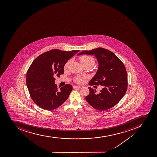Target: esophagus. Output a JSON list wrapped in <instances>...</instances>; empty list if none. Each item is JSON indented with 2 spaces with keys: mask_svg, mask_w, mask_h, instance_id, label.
<instances>
[{
  "mask_svg": "<svg viewBox=\"0 0 157 157\" xmlns=\"http://www.w3.org/2000/svg\"><path fill=\"white\" fill-rule=\"evenodd\" d=\"M73 87L74 89H77V88H78V89H79V88H80L81 87L80 86H76V85H74V86H73Z\"/></svg>",
  "mask_w": 157,
  "mask_h": 157,
  "instance_id": "1",
  "label": "esophagus"
}]
</instances>
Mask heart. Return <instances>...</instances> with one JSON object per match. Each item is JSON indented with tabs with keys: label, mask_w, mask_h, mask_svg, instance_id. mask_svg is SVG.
<instances>
[{
	"label": "heart",
	"mask_w": 157,
	"mask_h": 157,
	"mask_svg": "<svg viewBox=\"0 0 157 157\" xmlns=\"http://www.w3.org/2000/svg\"><path fill=\"white\" fill-rule=\"evenodd\" d=\"M79 60L80 61L82 65H88L90 66L91 67H92L95 63V60L93 57L89 55H86L81 56L80 57H79ZM70 62H71V60H68L67 62L64 65V69H67ZM85 79V77L78 76L75 77L74 80L77 83L80 84L83 83Z\"/></svg>",
	"instance_id": "b5f03b06"
}]
</instances>
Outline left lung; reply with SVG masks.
Here are the masks:
<instances>
[{
	"mask_svg": "<svg viewBox=\"0 0 157 157\" xmlns=\"http://www.w3.org/2000/svg\"><path fill=\"white\" fill-rule=\"evenodd\" d=\"M94 55L99 63L96 75L90 81V85H101L104 88L99 93L91 87L85 97L92 107L105 110L113 107L124 97L128 88V74L124 63L109 50L98 48L91 51H83L78 55Z\"/></svg>",
	"mask_w": 157,
	"mask_h": 157,
	"instance_id": "left-lung-1",
	"label": "left lung"
}]
</instances>
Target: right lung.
I'll return each mask as SVG.
<instances>
[{
    "label": "right lung",
    "mask_w": 157,
    "mask_h": 157,
    "mask_svg": "<svg viewBox=\"0 0 157 157\" xmlns=\"http://www.w3.org/2000/svg\"><path fill=\"white\" fill-rule=\"evenodd\" d=\"M79 51L53 49L33 60L26 73V83L31 98L38 106L52 110L67 100L72 86L67 84L59 91L54 83V76L63 74L65 64Z\"/></svg>",
    "instance_id": "1"
}]
</instances>
